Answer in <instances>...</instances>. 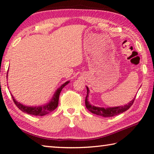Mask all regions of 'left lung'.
<instances>
[{"instance_id": "1", "label": "left lung", "mask_w": 154, "mask_h": 154, "mask_svg": "<svg viewBox=\"0 0 154 154\" xmlns=\"http://www.w3.org/2000/svg\"><path fill=\"white\" fill-rule=\"evenodd\" d=\"M87 88V95L85 99V103H86V107L90 112L92 113L97 115L101 116L103 117H112L118 114H120L123 112H125L126 110L130 108L132 106L136 97L131 100V101L129 102L128 104L124 105L123 106H116V107H109V108H101V107H97L93 105H91L88 101V95H89V88L88 87L86 86Z\"/></svg>"}]
</instances>
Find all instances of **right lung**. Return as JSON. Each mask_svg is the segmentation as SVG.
I'll list each match as a JSON object with an SVG mask.
<instances>
[{
    "mask_svg": "<svg viewBox=\"0 0 154 154\" xmlns=\"http://www.w3.org/2000/svg\"><path fill=\"white\" fill-rule=\"evenodd\" d=\"M70 81L66 82L64 84H63L62 86H61L59 88H57L55 92L53 94L52 98L47 103L41 105V106H25V105L22 104L20 102L16 101L14 98L13 95H11L12 97V99H13V101L16 106L20 109L21 111H23L24 113L31 114V115L34 116H45L46 114L50 113L51 112H53L55 109H56L57 106H58V101H59V97L60 94L62 90L63 89L65 86L68 84Z\"/></svg>",
    "mask_w": 154,
    "mask_h": 154,
    "instance_id": "right-lung-1",
    "label": "right lung"
}]
</instances>
